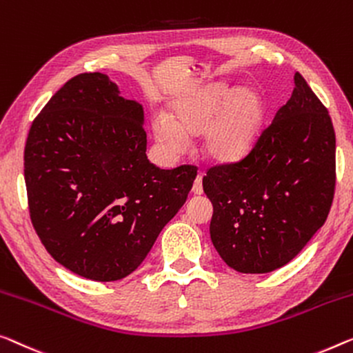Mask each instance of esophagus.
I'll return each mask as SVG.
<instances>
[{"label":"esophagus","mask_w":353,"mask_h":353,"mask_svg":"<svg viewBox=\"0 0 353 353\" xmlns=\"http://www.w3.org/2000/svg\"><path fill=\"white\" fill-rule=\"evenodd\" d=\"M192 190L194 194H203V176L201 174H198L196 179H194Z\"/></svg>","instance_id":"34e87169"}]
</instances>
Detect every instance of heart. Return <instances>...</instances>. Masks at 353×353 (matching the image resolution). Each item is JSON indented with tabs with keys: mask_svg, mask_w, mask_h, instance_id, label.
Wrapping results in <instances>:
<instances>
[{
	"mask_svg": "<svg viewBox=\"0 0 353 353\" xmlns=\"http://www.w3.org/2000/svg\"><path fill=\"white\" fill-rule=\"evenodd\" d=\"M265 99L254 88L231 87L217 81L171 103L170 115L152 117V133L168 157L185 150L187 133L203 130L201 145L210 160L234 163L249 154L265 123Z\"/></svg>",
	"mask_w": 353,
	"mask_h": 353,
	"instance_id": "obj_1",
	"label": "heart"
}]
</instances>
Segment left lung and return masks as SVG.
I'll use <instances>...</instances> for the list:
<instances>
[{
    "mask_svg": "<svg viewBox=\"0 0 353 353\" xmlns=\"http://www.w3.org/2000/svg\"><path fill=\"white\" fill-rule=\"evenodd\" d=\"M336 185V136L327 108L294 74L288 101L250 154L203 179L214 206L210 239L234 271L265 274L292 261L323 227Z\"/></svg>",
    "mask_w": 353,
    "mask_h": 353,
    "instance_id": "left-lung-1",
    "label": "left lung"
}]
</instances>
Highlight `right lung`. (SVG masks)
<instances>
[{
    "label": "right lung",
    "instance_id": "obj_1",
    "mask_svg": "<svg viewBox=\"0 0 353 353\" xmlns=\"http://www.w3.org/2000/svg\"><path fill=\"white\" fill-rule=\"evenodd\" d=\"M144 109L101 72L49 99L25 145L31 223L66 270L98 282L131 274L187 201L196 170L147 159Z\"/></svg>",
    "mask_w": 353,
    "mask_h": 353
}]
</instances>
